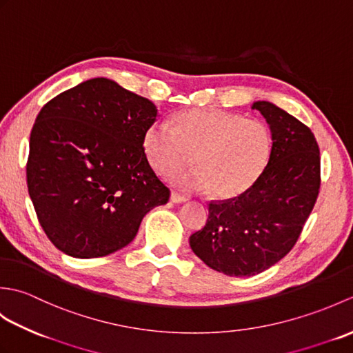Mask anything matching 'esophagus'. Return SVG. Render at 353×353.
I'll use <instances>...</instances> for the list:
<instances>
[{
    "label": "esophagus",
    "instance_id": "obj_1",
    "mask_svg": "<svg viewBox=\"0 0 353 353\" xmlns=\"http://www.w3.org/2000/svg\"><path fill=\"white\" fill-rule=\"evenodd\" d=\"M170 200L172 201V203H185V201L188 200V199L183 197V196H181V194H177V192H171Z\"/></svg>",
    "mask_w": 353,
    "mask_h": 353
}]
</instances>
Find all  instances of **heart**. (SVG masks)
Here are the masks:
<instances>
[{"label":"heart","instance_id":"b5f03b06","mask_svg":"<svg viewBox=\"0 0 353 353\" xmlns=\"http://www.w3.org/2000/svg\"><path fill=\"white\" fill-rule=\"evenodd\" d=\"M142 147L150 165L161 174L184 166L194 156L197 169L173 173L168 181L183 191H205L220 199L250 188L264 171L273 139L259 119L215 109H192L171 119V127H148Z\"/></svg>","mask_w":353,"mask_h":353}]
</instances>
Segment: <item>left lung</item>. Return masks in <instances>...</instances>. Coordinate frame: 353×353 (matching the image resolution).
Listing matches in <instances>:
<instances>
[{
  "mask_svg": "<svg viewBox=\"0 0 353 353\" xmlns=\"http://www.w3.org/2000/svg\"><path fill=\"white\" fill-rule=\"evenodd\" d=\"M272 133L267 167L249 190L209 203L206 226L190 236L192 252L228 276H253L296 244L320 188V150L303 123L270 101H254Z\"/></svg>",
  "mask_w": 353,
  "mask_h": 353,
  "instance_id": "8db88e82",
  "label": "left lung"
}]
</instances>
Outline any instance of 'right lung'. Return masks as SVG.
Masks as SVG:
<instances>
[{
  "label": "right lung",
  "mask_w": 353,
  "mask_h": 353,
  "mask_svg": "<svg viewBox=\"0 0 353 353\" xmlns=\"http://www.w3.org/2000/svg\"><path fill=\"white\" fill-rule=\"evenodd\" d=\"M154 104L104 77L59 94L30 134L27 186L45 234L72 258L106 256L137 236L170 190L150 167Z\"/></svg>",
  "instance_id": "add662e5"
}]
</instances>
